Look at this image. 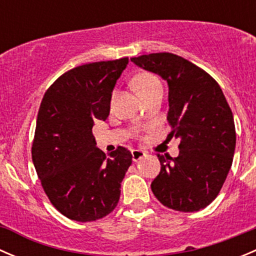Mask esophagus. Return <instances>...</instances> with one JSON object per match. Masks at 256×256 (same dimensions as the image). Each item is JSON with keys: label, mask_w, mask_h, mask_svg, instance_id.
Listing matches in <instances>:
<instances>
[{"label": "esophagus", "mask_w": 256, "mask_h": 256, "mask_svg": "<svg viewBox=\"0 0 256 256\" xmlns=\"http://www.w3.org/2000/svg\"><path fill=\"white\" fill-rule=\"evenodd\" d=\"M146 152L141 151V150H134L132 151V161L134 162H138L140 160H142L144 157H146Z\"/></svg>", "instance_id": "34e87169"}]
</instances>
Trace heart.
Returning a JSON list of instances; mask_svg holds the SVG:
<instances>
[{
	"mask_svg": "<svg viewBox=\"0 0 256 256\" xmlns=\"http://www.w3.org/2000/svg\"><path fill=\"white\" fill-rule=\"evenodd\" d=\"M132 85L134 89L140 95L141 99H144L147 95L152 94V92L162 90V85L160 79L156 76H154V74L147 73V72L138 73L132 79Z\"/></svg>",
	"mask_w": 256,
	"mask_h": 256,
	"instance_id": "b5f03b06",
	"label": "heart"
}]
</instances>
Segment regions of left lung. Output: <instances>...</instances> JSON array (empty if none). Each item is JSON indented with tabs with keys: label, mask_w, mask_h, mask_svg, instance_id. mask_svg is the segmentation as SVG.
<instances>
[{
	"label": "left lung",
	"mask_w": 256,
	"mask_h": 256,
	"mask_svg": "<svg viewBox=\"0 0 256 256\" xmlns=\"http://www.w3.org/2000/svg\"><path fill=\"white\" fill-rule=\"evenodd\" d=\"M168 84V138L180 140L174 158L157 154L154 197L167 208L197 212L210 204L228 176L236 150L233 112L220 86L208 73L182 56L152 53L131 58Z\"/></svg>",
	"instance_id": "left-lung-1"
}]
</instances>
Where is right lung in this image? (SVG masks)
Here are the masks:
<instances>
[{
	"mask_svg": "<svg viewBox=\"0 0 256 256\" xmlns=\"http://www.w3.org/2000/svg\"><path fill=\"white\" fill-rule=\"evenodd\" d=\"M128 64L121 58L76 66L59 76L40 102L33 164L52 204L72 220L104 218L120 200L132 154L118 146L108 157L92 130L109 116L116 80Z\"/></svg>",
	"mask_w": 256,
	"mask_h": 256,
	"instance_id": "obj_1",
	"label": "right lung"
}]
</instances>
